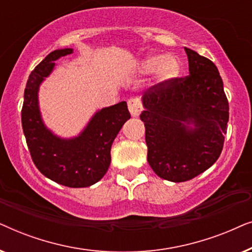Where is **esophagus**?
<instances>
[{
  "label": "esophagus",
  "mask_w": 252,
  "mask_h": 252,
  "mask_svg": "<svg viewBox=\"0 0 252 252\" xmlns=\"http://www.w3.org/2000/svg\"><path fill=\"white\" fill-rule=\"evenodd\" d=\"M127 104H128V110L132 117H135L136 118V117L140 116L141 111H142V104H141L139 98H130L127 102Z\"/></svg>",
  "instance_id": "obj_1"
}]
</instances>
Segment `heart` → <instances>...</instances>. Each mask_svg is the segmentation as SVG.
<instances>
[{"instance_id": "heart-1", "label": "heart", "mask_w": 252, "mask_h": 252, "mask_svg": "<svg viewBox=\"0 0 252 252\" xmlns=\"http://www.w3.org/2000/svg\"><path fill=\"white\" fill-rule=\"evenodd\" d=\"M157 68V75L160 80H168L178 73L179 66L177 61L172 57L148 56L141 63V71L150 73Z\"/></svg>"}]
</instances>
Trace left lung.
<instances>
[{
    "label": "left lung",
    "mask_w": 252,
    "mask_h": 252,
    "mask_svg": "<svg viewBox=\"0 0 252 252\" xmlns=\"http://www.w3.org/2000/svg\"><path fill=\"white\" fill-rule=\"evenodd\" d=\"M185 51L189 75L144 92L140 115L146 127L148 163L158 177L172 182L190 180L216 163L229 118L218 68L196 51Z\"/></svg>",
    "instance_id": "1"
}]
</instances>
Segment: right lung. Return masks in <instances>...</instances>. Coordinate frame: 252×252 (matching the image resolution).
<instances>
[{
  "label": "right lung",
  "instance_id": "right-lung-1",
  "mask_svg": "<svg viewBox=\"0 0 252 252\" xmlns=\"http://www.w3.org/2000/svg\"><path fill=\"white\" fill-rule=\"evenodd\" d=\"M72 53L71 48L55 50L31 72L24 93L22 125L37 170L57 184L82 188L104 177L113 140L130 115L123 101L98 110L78 136L63 139L47 128L39 108L40 85L53 72L55 61Z\"/></svg>",
  "mask_w": 252,
  "mask_h": 252
}]
</instances>
